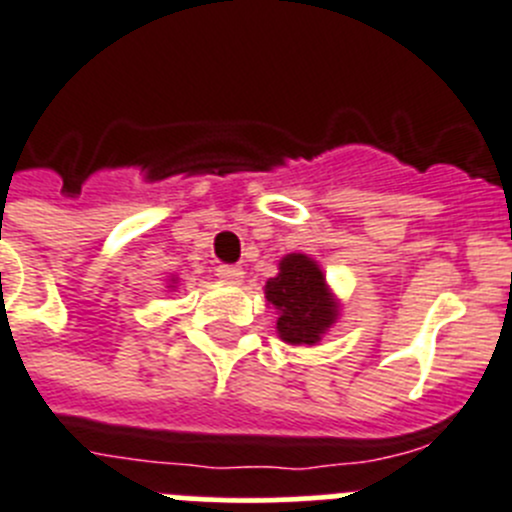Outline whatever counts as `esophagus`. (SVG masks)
Segmentation results:
<instances>
[{"instance_id":"1","label":"esophagus","mask_w":512,"mask_h":512,"mask_svg":"<svg viewBox=\"0 0 512 512\" xmlns=\"http://www.w3.org/2000/svg\"><path fill=\"white\" fill-rule=\"evenodd\" d=\"M217 275L229 285H240L242 278H245V270L240 265H219Z\"/></svg>"}]
</instances>
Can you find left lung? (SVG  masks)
Instances as JSON below:
<instances>
[{
	"label": "left lung",
	"instance_id": "1",
	"mask_svg": "<svg viewBox=\"0 0 512 512\" xmlns=\"http://www.w3.org/2000/svg\"><path fill=\"white\" fill-rule=\"evenodd\" d=\"M265 300L278 313V338L290 346H318L341 318V300L326 272L305 252L278 262V275L265 283Z\"/></svg>",
	"mask_w": 512,
	"mask_h": 512
}]
</instances>
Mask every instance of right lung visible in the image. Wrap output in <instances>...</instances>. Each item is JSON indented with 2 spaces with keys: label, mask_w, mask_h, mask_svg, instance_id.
I'll return each mask as SVG.
<instances>
[{
  "label": "right lung",
  "mask_w": 512,
  "mask_h": 512,
  "mask_svg": "<svg viewBox=\"0 0 512 512\" xmlns=\"http://www.w3.org/2000/svg\"><path fill=\"white\" fill-rule=\"evenodd\" d=\"M179 285H181V280L176 278V275H171L169 283H166V290H176V288H179Z\"/></svg>",
  "instance_id": "right-lung-1"
}]
</instances>
